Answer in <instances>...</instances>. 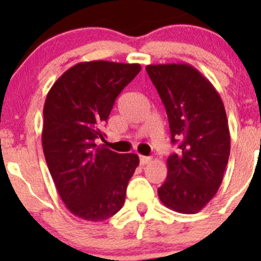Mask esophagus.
<instances>
[{
    "instance_id": "34e87169",
    "label": "esophagus",
    "mask_w": 261,
    "mask_h": 261,
    "mask_svg": "<svg viewBox=\"0 0 261 261\" xmlns=\"http://www.w3.org/2000/svg\"><path fill=\"white\" fill-rule=\"evenodd\" d=\"M150 162H151V158L150 156H140V164L141 165H145Z\"/></svg>"
}]
</instances>
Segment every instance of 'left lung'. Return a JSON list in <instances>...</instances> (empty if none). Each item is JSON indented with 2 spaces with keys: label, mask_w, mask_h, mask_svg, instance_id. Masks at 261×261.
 I'll return each mask as SVG.
<instances>
[{
  "label": "left lung",
  "mask_w": 261,
  "mask_h": 261,
  "mask_svg": "<svg viewBox=\"0 0 261 261\" xmlns=\"http://www.w3.org/2000/svg\"><path fill=\"white\" fill-rule=\"evenodd\" d=\"M169 121L178 152L167 160L160 201L180 213H197L213 198L230 156L225 106L211 82L188 64L147 65Z\"/></svg>",
  "instance_id": "left-lung-1"
}]
</instances>
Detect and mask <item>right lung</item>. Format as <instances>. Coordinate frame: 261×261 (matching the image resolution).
<instances>
[{
	"instance_id": "right-lung-1",
	"label": "right lung",
	"mask_w": 261,
	"mask_h": 261,
	"mask_svg": "<svg viewBox=\"0 0 261 261\" xmlns=\"http://www.w3.org/2000/svg\"><path fill=\"white\" fill-rule=\"evenodd\" d=\"M140 69L105 60L78 63L46 96L41 135L46 164L62 201L83 220H107L125 203L139 156L117 154L94 140H103L102 126L116 98Z\"/></svg>"
}]
</instances>
